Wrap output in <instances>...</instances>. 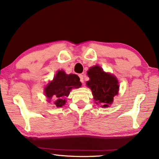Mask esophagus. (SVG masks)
Instances as JSON below:
<instances>
[{"mask_svg": "<svg viewBox=\"0 0 159 159\" xmlns=\"http://www.w3.org/2000/svg\"><path fill=\"white\" fill-rule=\"evenodd\" d=\"M79 77L80 78V82H81L82 83H83V82H84V75H80Z\"/></svg>", "mask_w": 159, "mask_h": 159, "instance_id": "34e87169", "label": "esophagus"}]
</instances>
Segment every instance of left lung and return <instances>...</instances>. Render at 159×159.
<instances>
[{
  "label": "left lung",
  "instance_id": "8db88e82",
  "mask_svg": "<svg viewBox=\"0 0 159 159\" xmlns=\"http://www.w3.org/2000/svg\"><path fill=\"white\" fill-rule=\"evenodd\" d=\"M88 75L90 80L87 82V85L92 90L95 102L102 107H108L118 94V80L114 76L104 72L99 66L91 67Z\"/></svg>",
  "mask_w": 159,
  "mask_h": 159
}]
</instances>
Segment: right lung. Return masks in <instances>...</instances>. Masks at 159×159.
<instances>
[{"label": "right lung", "instance_id": "right-lung-1", "mask_svg": "<svg viewBox=\"0 0 159 159\" xmlns=\"http://www.w3.org/2000/svg\"><path fill=\"white\" fill-rule=\"evenodd\" d=\"M82 85L80 78L76 75H66L64 71H58L53 80L48 84L45 93L48 99H56L55 105L61 107L66 103L68 96L73 88H77Z\"/></svg>", "mask_w": 159, "mask_h": 159}]
</instances>
